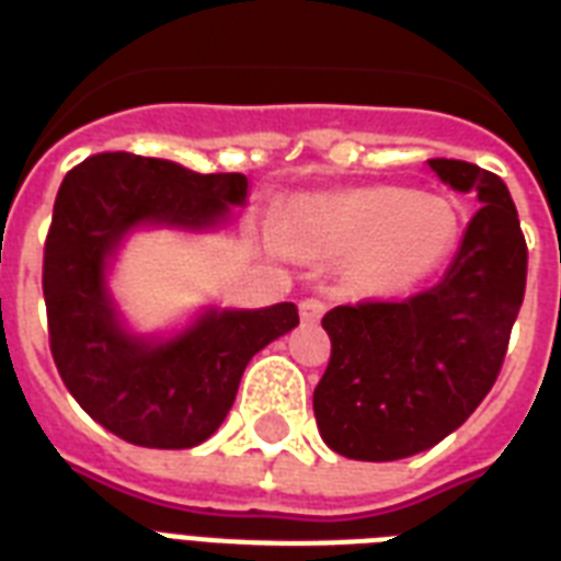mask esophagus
Instances as JSON below:
<instances>
[{
	"label": "esophagus",
	"mask_w": 561,
	"mask_h": 561,
	"mask_svg": "<svg viewBox=\"0 0 561 561\" xmlns=\"http://www.w3.org/2000/svg\"><path fill=\"white\" fill-rule=\"evenodd\" d=\"M325 314V306L320 299H302L299 302V317H302V323H320V317Z\"/></svg>",
	"instance_id": "obj_1"
}]
</instances>
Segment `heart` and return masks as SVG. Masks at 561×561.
Wrapping results in <instances>:
<instances>
[{"label":"heart","instance_id":"obj_1","mask_svg":"<svg viewBox=\"0 0 561 561\" xmlns=\"http://www.w3.org/2000/svg\"><path fill=\"white\" fill-rule=\"evenodd\" d=\"M273 238L302 262L343 259L358 294L392 299L443 267L460 238V211L443 194L404 186L302 192L282 206Z\"/></svg>","mask_w":561,"mask_h":561}]
</instances>
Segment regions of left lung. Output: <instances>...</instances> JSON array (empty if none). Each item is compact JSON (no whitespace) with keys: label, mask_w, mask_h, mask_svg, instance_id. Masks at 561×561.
<instances>
[{"label":"left lung","mask_w":561,"mask_h":561,"mask_svg":"<svg viewBox=\"0 0 561 561\" xmlns=\"http://www.w3.org/2000/svg\"><path fill=\"white\" fill-rule=\"evenodd\" d=\"M427 165L480 203L443 282L323 317L332 360L314 416L323 443L350 460H404L457 431L492 390L522 308L527 244L504 180L462 160Z\"/></svg>","instance_id":"8db88e82"}]
</instances>
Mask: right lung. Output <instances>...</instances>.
I'll list each match as a JSON object with an SVG mask.
<instances>
[{
  "instance_id": "add662e5",
  "label": "right lung",
  "mask_w": 561,
  "mask_h": 561,
  "mask_svg": "<svg viewBox=\"0 0 561 561\" xmlns=\"http://www.w3.org/2000/svg\"><path fill=\"white\" fill-rule=\"evenodd\" d=\"M244 174L99 153L60 183L43 259L48 341L66 390L110 434L142 448L206 443L255 352L299 325L294 302L203 306L174 332L145 334L118 308L110 273L142 229L215 232L247 206Z\"/></svg>"
}]
</instances>
